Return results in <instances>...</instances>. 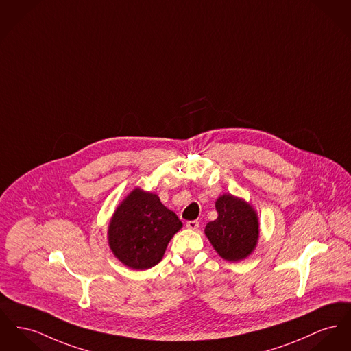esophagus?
I'll use <instances>...</instances> for the list:
<instances>
[{
  "instance_id": "esophagus-1",
  "label": "esophagus",
  "mask_w": 351,
  "mask_h": 351,
  "mask_svg": "<svg viewBox=\"0 0 351 351\" xmlns=\"http://www.w3.org/2000/svg\"><path fill=\"white\" fill-rule=\"evenodd\" d=\"M199 221H196V220H193V221H188L186 223V228L188 229H191V230H197L199 229Z\"/></svg>"
}]
</instances>
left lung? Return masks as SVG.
Segmentation results:
<instances>
[{
  "label": "left lung",
  "mask_w": 351,
  "mask_h": 351,
  "mask_svg": "<svg viewBox=\"0 0 351 351\" xmlns=\"http://www.w3.org/2000/svg\"><path fill=\"white\" fill-rule=\"evenodd\" d=\"M217 219L204 233L217 254L232 263L249 257L257 247L260 221L256 209L241 197L224 193L215 203Z\"/></svg>",
  "instance_id": "obj_1"
}]
</instances>
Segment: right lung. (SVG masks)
<instances>
[{
	"label": "right lung",
	"instance_id": "add662e5",
	"mask_svg": "<svg viewBox=\"0 0 351 351\" xmlns=\"http://www.w3.org/2000/svg\"><path fill=\"white\" fill-rule=\"evenodd\" d=\"M182 227L175 212L163 206L156 193L136 186L110 219L108 247L127 268L145 270L160 263L168 243Z\"/></svg>",
	"mask_w": 351,
	"mask_h": 351
}]
</instances>
